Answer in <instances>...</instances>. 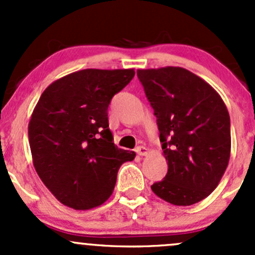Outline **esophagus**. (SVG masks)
I'll return each mask as SVG.
<instances>
[{"label": "esophagus", "mask_w": 255, "mask_h": 255, "mask_svg": "<svg viewBox=\"0 0 255 255\" xmlns=\"http://www.w3.org/2000/svg\"><path fill=\"white\" fill-rule=\"evenodd\" d=\"M135 153H137L138 155H140V156L148 155V149H146L145 146L139 145V146H137V148H135Z\"/></svg>", "instance_id": "obj_1"}]
</instances>
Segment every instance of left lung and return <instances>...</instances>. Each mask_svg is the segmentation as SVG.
<instances>
[{
    "mask_svg": "<svg viewBox=\"0 0 255 255\" xmlns=\"http://www.w3.org/2000/svg\"><path fill=\"white\" fill-rule=\"evenodd\" d=\"M138 79L156 116L168 174L151 190L190 206L217 187L231 156L230 113L218 92L180 66L139 69Z\"/></svg>",
    "mask_w": 255,
    "mask_h": 255,
    "instance_id": "left-lung-1",
    "label": "left lung"
}]
</instances>
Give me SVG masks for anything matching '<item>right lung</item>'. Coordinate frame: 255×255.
<instances>
[{
    "label": "right lung",
    "instance_id": "add662e5",
    "mask_svg": "<svg viewBox=\"0 0 255 255\" xmlns=\"http://www.w3.org/2000/svg\"><path fill=\"white\" fill-rule=\"evenodd\" d=\"M134 69H85L44 90L28 125L33 165L58 201L91 210L109 200L117 173L134 151L113 143L107 109Z\"/></svg>",
    "mask_w": 255,
    "mask_h": 255
}]
</instances>
